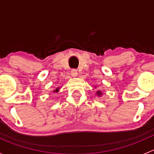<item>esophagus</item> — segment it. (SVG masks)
Segmentation results:
<instances>
[{"mask_svg": "<svg viewBox=\"0 0 154 154\" xmlns=\"http://www.w3.org/2000/svg\"><path fill=\"white\" fill-rule=\"evenodd\" d=\"M71 74L73 77H77V74H78V72L76 69H72L71 71Z\"/></svg>", "mask_w": 154, "mask_h": 154, "instance_id": "34e87169", "label": "esophagus"}]
</instances>
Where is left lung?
I'll return each instance as SVG.
<instances>
[{
  "mask_svg": "<svg viewBox=\"0 0 154 154\" xmlns=\"http://www.w3.org/2000/svg\"><path fill=\"white\" fill-rule=\"evenodd\" d=\"M96 94H97L98 97H100V96H102L103 93H102L101 91H96Z\"/></svg>",
  "mask_w": 154,
  "mask_h": 154,
  "instance_id": "8db88e82",
  "label": "left lung"
}]
</instances>
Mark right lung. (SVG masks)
Segmentation results:
<instances>
[{
  "mask_svg": "<svg viewBox=\"0 0 154 154\" xmlns=\"http://www.w3.org/2000/svg\"><path fill=\"white\" fill-rule=\"evenodd\" d=\"M60 87H58V88H56V89H54V91H53V92H54V93L58 92V91H60Z\"/></svg>",
  "mask_w": 154,
  "mask_h": 154,
  "instance_id": "1",
  "label": "right lung"
}]
</instances>
